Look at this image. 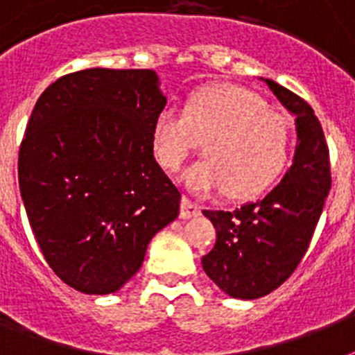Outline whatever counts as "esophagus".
<instances>
[{
    "instance_id": "obj_1",
    "label": "esophagus",
    "mask_w": 355,
    "mask_h": 355,
    "mask_svg": "<svg viewBox=\"0 0 355 355\" xmlns=\"http://www.w3.org/2000/svg\"><path fill=\"white\" fill-rule=\"evenodd\" d=\"M200 216V206L195 205L193 200H189L188 197H182V202H180V217L182 219H189V217Z\"/></svg>"
}]
</instances>
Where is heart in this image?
<instances>
[{
    "mask_svg": "<svg viewBox=\"0 0 355 355\" xmlns=\"http://www.w3.org/2000/svg\"><path fill=\"white\" fill-rule=\"evenodd\" d=\"M206 138L208 158L182 173L197 195L230 189L237 199L263 193L278 180L291 155L286 118L252 92L211 86L191 94L184 108L166 105L150 127V150L167 171H177Z\"/></svg>",
    "mask_w": 355,
    "mask_h": 355,
    "instance_id": "obj_1",
    "label": "heart"
}]
</instances>
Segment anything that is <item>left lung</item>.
Here are the masks:
<instances>
[{
  "instance_id": "1",
  "label": "left lung",
  "mask_w": 355,
  "mask_h": 355,
  "mask_svg": "<svg viewBox=\"0 0 355 355\" xmlns=\"http://www.w3.org/2000/svg\"><path fill=\"white\" fill-rule=\"evenodd\" d=\"M295 116L297 147L278 186L232 211L205 210L217 239L202 269L228 297H265L293 275L308 250L330 193V155L313 108L272 79H263Z\"/></svg>"
}]
</instances>
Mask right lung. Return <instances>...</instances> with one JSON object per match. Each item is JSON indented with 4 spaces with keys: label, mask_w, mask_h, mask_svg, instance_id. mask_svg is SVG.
Wrapping results in <instances>:
<instances>
[{
    "label": "right lung",
    "mask_w": 355,
    "mask_h": 355,
    "mask_svg": "<svg viewBox=\"0 0 355 355\" xmlns=\"http://www.w3.org/2000/svg\"><path fill=\"white\" fill-rule=\"evenodd\" d=\"M166 103L153 69L90 68L55 80L33 108L19 193L44 258L77 291L121 289L177 219L180 191L150 150Z\"/></svg>",
    "instance_id": "obj_1"
}]
</instances>
